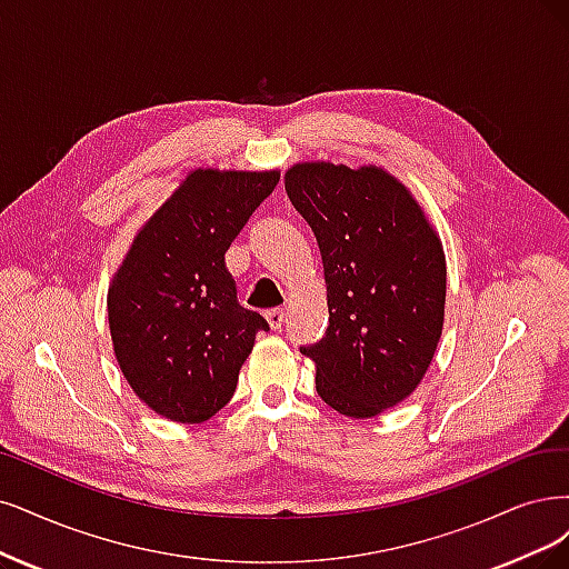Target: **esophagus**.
Segmentation results:
<instances>
[{
  "mask_svg": "<svg viewBox=\"0 0 569 569\" xmlns=\"http://www.w3.org/2000/svg\"><path fill=\"white\" fill-rule=\"evenodd\" d=\"M264 319H267V323H269L271 330H281V326L286 323V311H283V309H269V311L264 313Z\"/></svg>",
  "mask_w": 569,
  "mask_h": 569,
  "instance_id": "1",
  "label": "esophagus"
}]
</instances>
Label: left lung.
<instances>
[{"label": "left lung", "instance_id": "obj_1", "mask_svg": "<svg viewBox=\"0 0 569 569\" xmlns=\"http://www.w3.org/2000/svg\"><path fill=\"white\" fill-rule=\"evenodd\" d=\"M290 203L317 237L328 286L326 335L300 351L317 391L347 417H375L408 398L443 330L446 256L408 189L375 166L298 163Z\"/></svg>", "mask_w": 569, "mask_h": 569}]
</instances>
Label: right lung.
<instances>
[{
	"label": "right lung",
	"instance_id": "right-lung-1",
	"mask_svg": "<svg viewBox=\"0 0 569 569\" xmlns=\"http://www.w3.org/2000/svg\"><path fill=\"white\" fill-rule=\"evenodd\" d=\"M279 173L199 168L144 222L112 281L110 332L119 368L142 403L199 425L234 396L239 370L269 330L237 300L224 252Z\"/></svg>",
	"mask_w": 569,
	"mask_h": 569
}]
</instances>
